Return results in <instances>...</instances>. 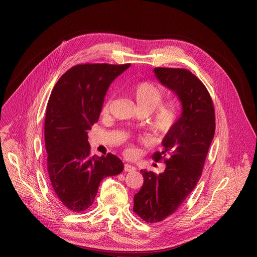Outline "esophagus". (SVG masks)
Returning a JSON list of instances; mask_svg holds the SVG:
<instances>
[{"instance_id": "34e87169", "label": "esophagus", "mask_w": 257, "mask_h": 257, "mask_svg": "<svg viewBox=\"0 0 257 257\" xmlns=\"http://www.w3.org/2000/svg\"><path fill=\"white\" fill-rule=\"evenodd\" d=\"M124 171L125 172H133V171H135V167H133L129 164H125L124 165Z\"/></svg>"}]
</instances>
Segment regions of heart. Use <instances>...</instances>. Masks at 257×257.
Listing matches in <instances>:
<instances>
[{
    "instance_id": "b5f03b06",
    "label": "heart",
    "mask_w": 257,
    "mask_h": 257,
    "mask_svg": "<svg viewBox=\"0 0 257 257\" xmlns=\"http://www.w3.org/2000/svg\"><path fill=\"white\" fill-rule=\"evenodd\" d=\"M128 91L138 108L143 115H148V127L157 134L169 133L180 116V108L176 102H162L164 100V91L150 81H140L132 84ZM114 100V95L108 96L103 102L101 112L107 114ZM134 153L133 146L128 145L126 154L132 155Z\"/></svg>"
}]
</instances>
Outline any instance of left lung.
<instances>
[{
  "instance_id": "left-lung-1",
  "label": "left lung",
  "mask_w": 257,
  "mask_h": 257,
  "mask_svg": "<svg viewBox=\"0 0 257 257\" xmlns=\"http://www.w3.org/2000/svg\"><path fill=\"white\" fill-rule=\"evenodd\" d=\"M158 79L179 96L183 112L163 140L164 150L153 155L163 161L162 174L141 170L143 185L134 195L133 211L146 223L173 214L193 191L201 177L215 131V114L205 85L187 69L155 68Z\"/></svg>"
}]
</instances>
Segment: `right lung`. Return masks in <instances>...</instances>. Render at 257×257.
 <instances>
[{"label": "right lung", "instance_id": "add662e5", "mask_svg": "<svg viewBox=\"0 0 257 257\" xmlns=\"http://www.w3.org/2000/svg\"><path fill=\"white\" fill-rule=\"evenodd\" d=\"M129 66L75 65L51 92L45 118L47 168L56 197L70 211L88 209L101 180L124 169L112 154L91 156L87 132L98 121L109 84Z\"/></svg>", "mask_w": 257, "mask_h": 257}]
</instances>
